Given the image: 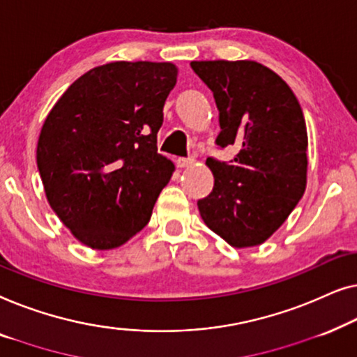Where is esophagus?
Listing matches in <instances>:
<instances>
[{
    "instance_id": "34e87169",
    "label": "esophagus",
    "mask_w": 357,
    "mask_h": 357,
    "mask_svg": "<svg viewBox=\"0 0 357 357\" xmlns=\"http://www.w3.org/2000/svg\"><path fill=\"white\" fill-rule=\"evenodd\" d=\"M178 168H189L194 165V158H178Z\"/></svg>"
}]
</instances>
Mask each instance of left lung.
<instances>
[{"label":"left lung","instance_id":"8db88e82","mask_svg":"<svg viewBox=\"0 0 357 357\" xmlns=\"http://www.w3.org/2000/svg\"><path fill=\"white\" fill-rule=\"evenodd\" d=\"M220 112L217 144L236 145L229 163L207 158L213 190L200 199L204 223L236 249L267 241L304 195L307 129L289 85L264 64L192 61Z\"/></svg>","mask_w":357,"mask_h":357}]
</instances>
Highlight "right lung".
<instances>
[{
	"mask_svg": "<svg viewBox=\"0 0 357 357\" xmlns=\"http://www.w3.org/2000/svg\"><path fill=\"white\" fill-rule=\"evenodd\" d=\"M173 63L113 61L69 85L45 119L37 167L53 212L87 248L123 245L152 217L174 165L157 152Z\"/></svg>",
	"mask_w": 357,
	"mask_h": 357,
	"instance_id": "add662e5",
	"label": "right lung"
}]
</instances>
